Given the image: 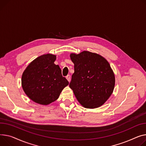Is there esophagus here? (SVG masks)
Here are the masks:
<instances>
[{
    "label": "esophagus",
    "mask_w": 146,
    "mask_h": 146,
    "mask_svg": "<svg viewBox=\"0 0 146 146\" xmlns=\"http://www.w3.org/2000/svg\"><path fill=\"white\" fill-rule=\"evenodd\" d=\"M66 78L67 79V80L69 81V82H70V75H67L66 77Z\"/></svg>",
    "instance_id": "obj_1"
}]
</instances>
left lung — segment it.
<instances>
[{
  "mask_svg": "<svg viewBox=\"0 0 146 146\" xmlns=\"http://www.w3.org/2000/svg\"><path fill=\"white\" fill-rule=\"evenodd\" d=\"M74 72L69 87L86 108H99L113 93L115 77L109 63L100 55L88 51L70 54Z\"/></svg>",
  "mask_w": 146,
  "mask_h": 146,
  "instance_id": "1",
  "label": "left lung"
}]
</instances>
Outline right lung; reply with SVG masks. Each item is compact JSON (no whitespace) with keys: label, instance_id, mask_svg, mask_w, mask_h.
Returning a JSON list of instances; mask_svg holds the SVG:
<instances>
[{"label":"right lung","instance_id":"add662e5","mask_svg":"<svg viewBox=\"0 0 146 146\" xmlns=\"http://www.w3.org/2000/svg\"><path fill=\"white\" fill-rule=\"evenodd\" d=\"M56 56L47 54L36 58L24 71L22 85L26 94L33 102L47 105L59 98L69 82L62 74Z\"/></svg>","mask_w":146,"mask_h":146}]
</instances>
